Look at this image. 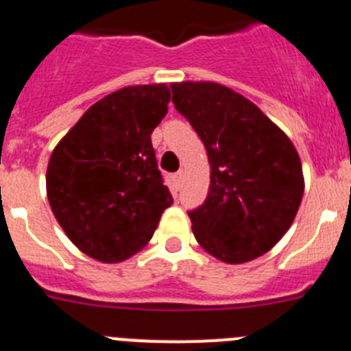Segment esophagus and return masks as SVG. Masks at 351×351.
Here are the masks:
<instances>
[{
	"instance_id": "esophagus-1",
	"label": "esophagus",
	"mask_w": 351,
	"mask_h": 351,
	"mask_svg": "<svg viewBox=\"0 0 351 351\" xmlns=\"http://www.w3.org/2000/svg\"><path fill=\"white\" fill-rule=\"evenodd\" d=\"M182 176H184V172H182V170H179V172H176V173H173V176H172V179H173V182H176V186H179V182H181Z\"/></svg>"
}]
</instances>
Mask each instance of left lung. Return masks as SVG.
Wrapping results in <instances>:
<instances>
[{"label":"left lung","instance_id":"1","mask_svg":"<svg viewBox=\"0 0 351 351\" xmlns=\"http://www.w3.org/2000/svg\"><path fill=\"white\" fill-rule=\"evenodd\" d=\"M172 101L204 142L206 202L188 213L197 243L225 263L258 258L280 243L304 195L295 145L253 101L218 82H173Z\"/></svg>","mask_w":351,"mask_h":351}]
</instances>
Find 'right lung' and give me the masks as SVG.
Listing matches in <instances>:
<instances>
[{"mask_svg": "<svg viewBox=\"0 0 351 351\" xmlns=\"http://www.w3.org/2000/svg\"><path fill=\"white\" fill-rule=\"evenodd\" d=\"M169 101L167 84L110 93L52 151L45 178L52 213L71 243L98 262L138 253L172 206L151 144Z\"/></svg>", "mask_w": 351, "mask_h": 351, "instance_id": "add662e5", "label": "right lung"}]
</instances>
